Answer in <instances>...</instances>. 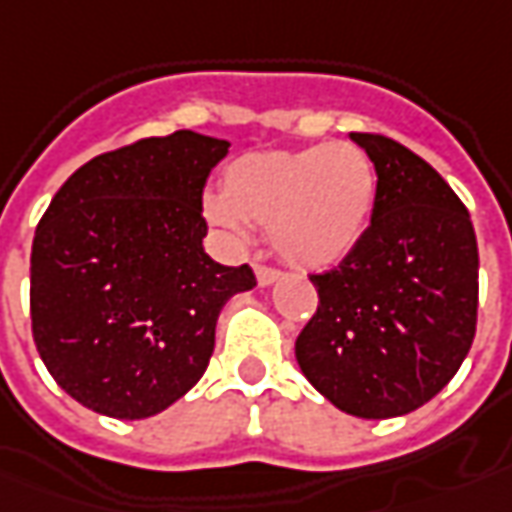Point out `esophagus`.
<instances>
[{
	"mask_svg": "<svg viewBox=\"0 0 512 512\" xmlns=\"http://www.w3.org/2000/svg\"><path fill=\"white\" fill-rule=\"evenodd\" d=\"M256 278H259L262 287H267V284H273L276 278H281V270L270 267V264H256Z\"/></svg>",
	"mask_w": 512,
	"mask_h": 512,
	"instance_id": "34e87169",
	"label": "esophagus"
}]
</instances>
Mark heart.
I'll return each instance as SVG.
<instances>
[{"label":"heart","mask_w":512,"mask_h":512,"mask_svg":"<svg viewBox=\"0 0 512 512\" xmlns=\"http://www.w3.org/2000/svg\"><path fill=\"white\" fill-rule=\"evenodd\" d=\"M376 192L373 158L357 144L326 142L236 158L222 175V197H206L203 209L231 236L245 234V222L267 228L284 262L329 267L357 248Z\"/></svg>","instance_id":"obj_1"}]
</instances>
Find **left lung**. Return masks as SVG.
Listing matches in <instances>:
<instances>
[{
    "label": "left lung",
    "instance_id": "obj_1",
    "mask_svg": "<svg viewBox=\"0 0 512 512\" xmlns=\"http://www.w3.org/2000/svg\"><path fill=\"white\" fill-rule=\"evenodd\" d=\"M351 139L373 158L379 192L357 248L309 276L317 312L295 357L334 407L396 418L438 396L474 343L477 234L463 200L421 155L382 133Z\"/></svg>",
    "mask_w": 512,
    "mask_h": 512
}]
</instances>
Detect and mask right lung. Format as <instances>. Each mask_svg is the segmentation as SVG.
<instances>
[{"mask_svg": "<svg viewBox=\"0 0 512 512\" xmlns=\"http://www.w3.org/2000/svg\"><path fill=\"white\" fill-rule=\"evenodd\" d=\"M231 144L195 130L150 136L74 172L35 228L33 340L52 379L88 410L136 421L192 390L225 301L250 264L203 250V189Z\"/></svg>", "mask_w": 512, "mask_h": 512, "instance_id": "obj_1", "label": "right lung"}]
</instances>
